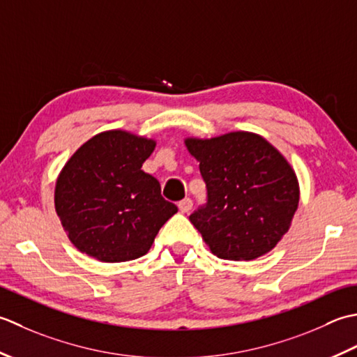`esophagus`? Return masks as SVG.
Segmentation results:
<instances>
[{"label":"esophagus","instance_id":"34e87169","mask_svg":"<svg viewBox=\"0 0 357 357\" xmlns=\"http://www.w3.org/2000/svg\"><path fill=\"white\" fill-rule=\"evenodd\" d=\"M178 209H180L183 214L189 213V211L192 209V200H191V199H183L181 202H178Z\"/></svg>","mask_w":357,"mask_h":357}]
</instances>
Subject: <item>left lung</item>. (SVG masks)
<instances>
[{"label": "left lung", "instance_id": "8db88e82", "mask_svg": "<svg viewBox=\"0 0 357 357\" xmlns=\"http://www.w3.org/2000/svg\"><path fill=\"white\" fill-rule=\"evenodd\" d=\"M200 163L208 202L189 215L211 252L254 260L287 234L299 205V181L280 152L254 132L185 140Z\"/></svg>", "mask_w": 357, "mask_h": 357}]
</instances>
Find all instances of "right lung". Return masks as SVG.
Returning a JSON list of instances; mask_svg holds the SVG:
<instances>
[{
  "instance_id": "right-lung-1",
  "label": "right lung",
  "mask_w": 357,
  "mask_h": 357,
  "mask_svg": "<svg viewBox=\"0 0 357 357\" xmlns=\"http://www.w3.org/2000/svg\"><path fill=\"white\" fill-rule=\"evenodd\" d=\"M155 140L112 129L93 135L64 165L55 211L78 251L106 264L144 256L177 213L155 177L142 169Z\"/></svg>"
}]
</instances>
